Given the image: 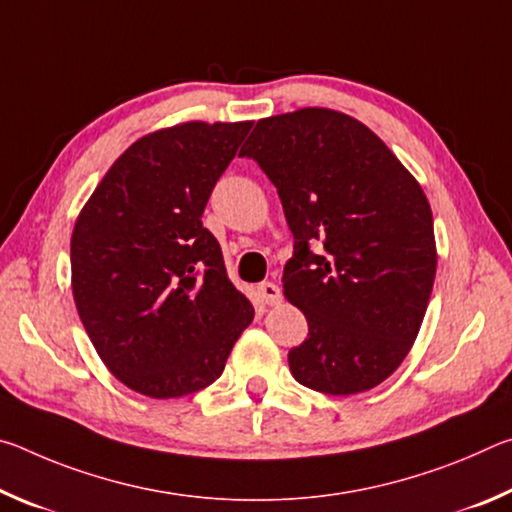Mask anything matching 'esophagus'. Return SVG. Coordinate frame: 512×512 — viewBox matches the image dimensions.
<instances>
[{
  "label": "esophagus",
  "instance_id": "1",
  "mask_svg": "<svg viewBox=\"0 0 512 512\" xmlns=\"http://www.w3.org/2000/svg\"><path fill=\"white\" fill-rule=\"evenodd\" d=\"M257 293H259V298H262L266 305H271V307L280 305V302H282V291L275 282H262L257 287Z\"/></svg>",
  "mask_w": 512,
  "mask_h": 512
}]
</instances>
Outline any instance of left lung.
Returning a JSON list of instances; mask_svg holds the SVG:
<instances>
[{"instance_id": "left-lung-1", "label": "left lung", "mask_w": 512, "mask_h": 512, "mask_svg": "<svg viewBox=\"0 0 512 512\" xmlns=\"http://www.w3.org/2000/svg\"><path fill=\"white\" fill-rule=\"evenodd\" d=\"M239 155L277 187L293 232L284 298L309 336L291 375L327 395H357L400 368L436 277L431 205L366 124L329 108L259 119ZM319 246L316 254L311 247Z\"/></svg>"}]
</instances>
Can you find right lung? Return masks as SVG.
Wrapping results in <instances>:
<instances>
[{"label":"right lung","mask_w":512,"mask_h":512,"mask_svg":"<svg viewBox=\"0 0 512 512\" xmlns=\"http://www.w3.org/2000/svg\"><path fill=\"white\" fill-rule=\"evenodd\" d=\"M253 121H185L119 155L74 223L72 293L94 350L153 400L221 377L253 323L201 216Z\"/></svg>","instance_id":"add662e5"}]
</instances>
